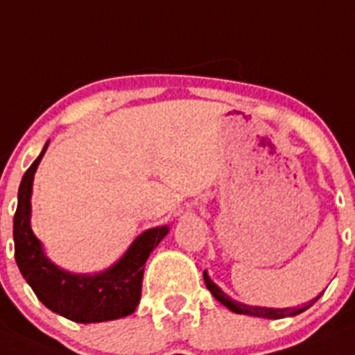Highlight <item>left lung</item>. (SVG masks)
I'll list each match as a JSON object with an SVG mask.
<instances>
[{"mask_svg": "<svg viewBox=\"0 0 355 355\" xmlns=\"http://www.w3.org/2000/svg\"><path fill=\"white\" fill-rule=\"evenodd\" d=\"M204 281L207 289L211 291V295L218 300L221 305H225L226 309L232 310L235 313H244V315H256V317H265V319H284V317H293L298 315V313L305 312L306 309L313 305V303L319 300V296L313 300H310L309 303H305L303 306H286V309H268V306H254V305H245V303L237 302V300L230 298L225 291H221V288L216 286L214 281H211V277L207 275V270H204Z\"/></svg>", "mask_w": 355, "mask_h": 355, "instance_id": "1", "label": "left lung"}]
</instances>
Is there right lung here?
<instances>
[{
    "instance_id": "right-lung-1",
    "label": "right lung",
    "mask_w": 355,
    "mask_h": 355,
    "mask_svg": "<svg viewBox=\"0 0 355 355\" xmlns=\"http://www.w3.org/2000/svg\"><path fill=\"white\" fill-rule=\"evenodd\" d=\"M49 143L46 141L42 153L20 181L13 216L17 266L40 302L66 319L90 324L130 315L139 305L144 263L168 234V226L144 230L134 239L123 256L103 272L73 273L57 266L45 254L42 241L31 228L33 181Z\"/></svg>"
}]
</instances>
